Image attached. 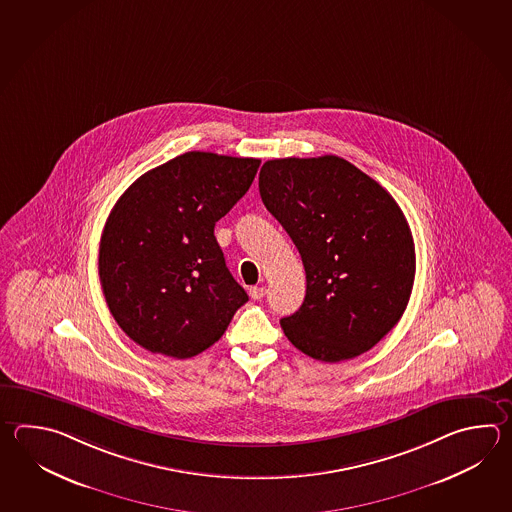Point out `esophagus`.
Here are the masks:
<instances>
[{
    "instance_id": "esophagus-1",
    "label": "esophagus",
    "mask_w": 512,
    "mask_h": 512,
    "mask_svg": "<svg viewBox=\"0 0 512 512\" xmlns=\"http://www.w3.org/2000/svg\"><path fill=\"white\" fill-rule=\"evenodd\" d=\"M264 295H266V288L264 286H253V288H250V297L253 301H261Z\"/></svg>"
}]
</instances>
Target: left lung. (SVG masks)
<instances>
[{
  "label": "left lung",
  "mask_w": 512,
  "mask_h": 512,
  "mask_svg": "<svg viewBox=\"0 0 512 512\" xmlns=\"http://www.w3.org/2000/svg\"><path fill=\"white\" fill-rule=\"evenodd\" d=\"M259 191L301 253L306 297L281 319L295 348L324 363L365 354L407 308L416 253L392 195L345 158L264 162Z\"/></svg>",
  "instance_id": "obj_1"
}]
</instances>
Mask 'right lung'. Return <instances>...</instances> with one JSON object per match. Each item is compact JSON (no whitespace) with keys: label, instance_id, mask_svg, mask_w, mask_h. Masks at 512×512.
Returning <instances> with one entry per match:
<instances>
[{"label":"right lung","instance_id":"1","mask_svg":"<svg viewBox=\"0 0 512 512\" xmlns=\"http://www.w3.org/2000/svg\"><path fill=\"white\" fill-rule=\"evenodd\" d=\"M259 158L189 151L136 178L100 240L98 273L118 326L153 354L188 359L217 343L248 293L215 239Z\"/></svg>","mask_w":512,"mask_h":512}]
</instances>
